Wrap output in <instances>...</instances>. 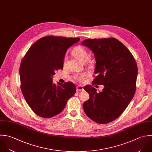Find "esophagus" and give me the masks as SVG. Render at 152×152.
Segmentation results:
<instances>
[{
	"label": "esophagus",
	"mask_w": 152,
	"mask_h": 152,
	"mask_svg": "<svg viewBox=\"0 0 152 152\" xmlns=\"http://www.w3.org/2000/svg\"><path fill=\"white\" fill-rule=\"evenodd\" d=\"M76 89H77V91H83V87L81 85H79L76 87Z\"/></svg>",
	"instance_id": "1"
}]
</instances>
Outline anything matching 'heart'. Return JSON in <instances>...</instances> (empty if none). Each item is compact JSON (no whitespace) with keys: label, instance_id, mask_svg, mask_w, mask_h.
I'll return each instance as SVG.
<instances>
[{"label":"heart","instance_id":"1","mask_svg":"<svg viewBox=\"0 0 152 152\" xmlns=\"http://www.w3.org/2000/svg\"><path fill=\"white\" fill-rule=\"evenodd\" d=\"M72 53V55L76 58H77L78 60H79L80 61H81L82 63L86 62V60L89 58V54H88V51L84 48H83L80 46H77V47H75L73 49ZM66 62V57H64V62H63L64 65H65ZM87 76H88L87 73H83L82 75L77 76L76 77V79L77 80H78L79 82H82L85 77H87Z\"/></svg>","mask_w":152,"mask_h":152}]
</instances>
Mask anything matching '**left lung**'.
<instances>
[{
    "label": "left lung",
    "mask_w": 152,
    "mask_h": 152,
    "mask_svg": "<svg viewBox=\"0 0 152 152\" xmlns=\"http://www.w3.org/2000/svg\"><path fill=\"white\" fill-rule=\"evenodd\" d=\"M83 45L94 53L96 76L93 84L102 85L101 92L92 85L84 89L89 99L83 103L87 116L99 124H107L117 118L132 100L136 89L137 66L128 48L114 38L86 39Z\"/></svg>",
    "instance_id": "left-lung-1"
}]
</instances>
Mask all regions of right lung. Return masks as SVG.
I'll list each match as a JSON object with an SVG mask.
<instances>
[{"mask_svg": "<svg viewBox=\"0 0 152 152\" xmlns=\"http://www.w3.org/2000/svg\"><path fill=\"white\" fill-rule=\"evenodd\" d=\"M79 38L46 36L29 48L20 67V89L27 104L38 116L49 118L60 113L76 88L72 82L53 83L55 72L63 69L67 49Z\"/></svg>", "mask_w": 152, "mask_h": 152, "instance_id": "1", "label": "right lung"}]
</instances>
